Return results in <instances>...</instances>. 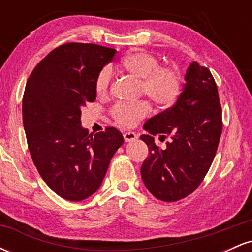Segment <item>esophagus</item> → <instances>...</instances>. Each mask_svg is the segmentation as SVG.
Here are the masks:
<instances>
[{
  "instance_id": "34e87169",
  "label": "esophagus",
  "mask_w": 252,
  "mask_h": 252,
  "mask_svg": "<svg viewBox=\"0 0 252 252\" xmlns=\"http://www.w3.org/2000/svg\"><path fill=\"white\" fill-rule=\"evenodd\" d=\"M123 137L126 142H132V141H135L136 138H137V135H136L134 131H128V132H124Z\"/></svg>"
}]
</instances>
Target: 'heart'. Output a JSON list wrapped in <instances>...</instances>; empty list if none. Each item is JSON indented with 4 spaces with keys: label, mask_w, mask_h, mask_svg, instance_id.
<instances>
[{
    "label": "heart",
    "mask_w": 252,
    "mask_h": 252,
    "mask_svg": "<svg viewBox=\"0 0 252 252\" xmlns=\"http://www.w3.org/2000/svg\"><path fill=\"white\" fill-rule=\"evenodd\" d=\"M121 66L126 73L140 79L141 94L160 108H169L180 97L184 88V74L173 65H158L154 54L143 50L130 52L121 60ZM112 80V71L104 67L94 79V90L98 96L108 94ZM149 104L144 100L137 103H118L111 109V116L118 126L131 128L138 121L148 116Z\"/></svg>",
    "instance_id": "obj_1"
}]
</instances>
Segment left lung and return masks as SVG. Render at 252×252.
Instances as JSON below:
<instances>
[{
	"label": "left lung",
	"instance_id": "obj_1",
	"mask_svg": "<svg viewBox=\"0 0 252 252\" xmlns=\"http://www.w3.org/2000/svg\"><path fill=\"white\" fill-rule=\"evenodd\" d=\"M185 88L172 108L152 117L141 135L149 156L141 167L146 187L158 200L172 202L198 189L215 158L222 130L218 89L210 70L193 62L185 76ZM171 137L158 150L153 135Z\"/></svg>",
	"mask_w": 252,
	"mask_h": 252
}]
</instances>
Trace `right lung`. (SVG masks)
Returning <instances> with one entry per match:
<instances>
[{
	"label": "right lung",
	"instance_id": "obj_1",
	"mask_svg": "<svg viewBox=\"0 0 252 252\" xmlns=\"http://www.w3.org/2000/svg\"><path fill=\"white\" fill-rule=\"evenodd\" d=\"M115 54L94 43H63L37 63L26 84L22 118L32 160L66 200L94 194L124 142L114 126L94 135L80 126L82 108L96 100L94 79Z\"/></svg>",
	"mask_w": 252,
	"mask_h": 252
}]
</instances>
